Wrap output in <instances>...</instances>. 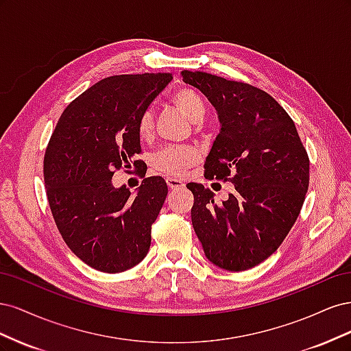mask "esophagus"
<instances>
[{"instance_id":"1","label":"esophagus","mask_w":351,"mask_h":351,"mask_svg":"<svg viewBox=\"0 0 351 351\" xmlns=\"http://www.w3.org/2000/svg\"><path fill=\"white\" fill-rule=\"evenodd\" d=\"M167 184H168L169 189H182L184 186L182 180H177V178H173V177L167 178Z\"/></svg>"}]
</instances>
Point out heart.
<instances>
[{"label":"heart","mask_w":351,"mask_h":351,"mask_svg":"<svg viewBox=\"0 0 351 351\" xmlns=\"http://www.w3.org/2000/svg\"><path fill=\"white\" fill-rule=\"evenodd\" d=\"M173 102L192 120H200L205 112L204 101L200 99V97L193 89H178L174 93ZM136 132L142 141L151 137L154 132V111L151 108H146L141 112L136 123ZM197 159L199 151L196 147L189 145H173L158 151L152 158V165L158 171L167 176L180 177L187 171V168L195 165Z\"/></svg>","instance_id":"1"}]
</instances>
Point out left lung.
<instances>
[{
	"label": "left lung",
	"instance_id": "left-lung-1",
	"mask_svg": "<svg viewBox=\"0 0 351 351\" xmlns=\"http://www.w3.org/2000/svg\"><path fill=\"white\" fill-rule=\"evenodd\" d=\"M182 77L214 105L221 123L205 177L236 187L218 204L209 189L189 183L193 228L212 263L250 269L280 247L299 217L309 156L291 117L269 93L204 71L183 70Z\"/></svg>",
	"mask_w": 351,
	"mask_h": 351
}]
</instances>
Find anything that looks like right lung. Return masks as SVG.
I'll return each instance as SVG.
<instances>
[{
  "label": "right lung",
  "instance_id": "right-lung-1",
  "mask_svg": "<svg viewBox=\"0 0 351 351\" xmlns=\"http://www.w3.org/2000/svg\"><path fill=\"white\" fill-rule=\"evenodd\" d=\"M171 79V73L105 77L67 105L51 134L44 182L52 217L70 250L101 272L130 269L149 250L165 180L145 171L132 195L111 178L139 164L137 119Z\"/></svg>",
  "mask_w": 351,
  "mask_h": 351
}]
</instances>
